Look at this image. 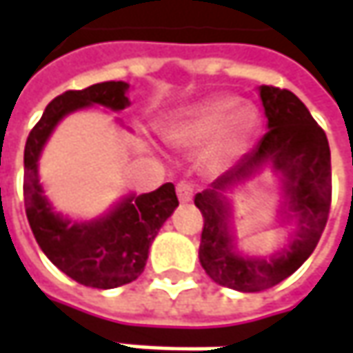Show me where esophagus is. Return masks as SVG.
Listing matches in <instances>:
<instances>
[{
	"label": "esophagus",
	"mask_w": 353,
	"mask_h": 353,
	"mask_svg": "<svg viewBox=\"0 0 353 353\" xmlns=\"http://www.w3.org/2000/svg\"><path fill=\"white\" fill-rule=\"evenodd\" d=\"M176 196L181 204H188L192 200V186L188 183H179L176 184Z\"/></svg>",
	"instance_id": "obj_1"
}]
</instances>
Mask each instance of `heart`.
<instances>
[{"instance_id": "b5f03b06", "label": "heart", "mask_w": 353, "mask_h": 353, "mask_svg": "<svg viewBox=\"0 0 353 353\" xmlns=\"http://www.w3.org/2000/svg\"><path fill=\"white\" fill-rule=\"evenodd\" d=\"M259 129V114L234 96H218L181 112L163 128L167 145L192 151L208 143L202 165L210 172L225 169L250 149Z\"/></svg>"}]
</instances>
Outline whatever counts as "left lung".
I'll return each mask as SVG.
<instances>
[{"label": "left lung", "instance_id": "obj_1", "mask_svg": "<svg viewBox=\"0 0 353 353\" xmlns=\"http://www.w3.org/2000/svg\"><path fill=\"white\" fill-rule=\"evenodd\" d=\"M267 133L250 153L194 196L204 216L198 259L206 275L241 292L271 289L310 257L324 232L332 200L330 147L308 108L289 90L259 86ZM271 170L279 181V215L290 237L269 256H251L236 248L229 194Z\"/></svg>", "mask_w": 353, "mask_h": 353}]
</instances>
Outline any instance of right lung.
<instances>
[{
	"label": "right lung",
	"instance_id": "right-lung-1",
	"mask_svg": "<svg viewBox=\"0 0 353 353\" xmlns=\"http://www.w3.org/2000/svg\"><path fill=\"white\" fill-rule=\"evenodd\" d=\"M128 82H100L86 90H68L45 108L25 143V212L39 248L76 283L92 289H116L139 277L161 225L179 206L172 183L153 192H128L108 212L78 220L57 212L39 181V161L52 131L80 110L121 112L129 103ZM121 125V121H117Z\"/></svg>",
	"mask_w": 353,
	"mask_h": 353
}]
</instances>
